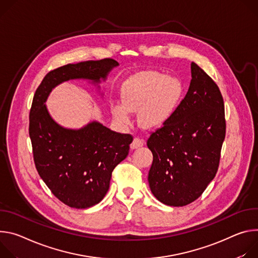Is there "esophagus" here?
Instances as JSON below:
<instances>
[{
	"label": "esophagus",
	"instance_id": "obj_1",
	"mask_svg": "<svg viewBox=\"0 0 258 258\" xmlns=\"http://www.w3.org/2000/svg\"><path fill=\"white\" fill-rule=\"evenodd\" d=\"M144 145H145V141H144V140L140 139L139 137H134V138H133V141H132V144L130 145V148H131L132 150H135V149L141 148Z\"/></svg>",
	"mask_w": 258,
	"mask_h": 258
}]
</instances>
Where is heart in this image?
Instances as JSON below:
<instances>
[{"mask_svg":"<svg viewBox=\"0 0 258 258\" xmlns=\"http://www.w3.org/2000/svg\"><path fill=\"white\" fill-rule=\"evenodd\" d=\"M182 94L181 82L172 76L147 71L138 73L122 86L123 103L113 104L114 119L122 125L130 123V110L138 109V122L146 128L162 126L172 116Z\"/></svg>","mask_w":258,"mask_h":258,"instance_id":"obj_1","label":"heart"}]
</instances>
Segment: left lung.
<instances>
[{"label":"left lung","mask_w":258,"mask_h":258,"mask_svg":"<svg viewBox=\"0 0 258 258\" xmlns=\"http://www.w3.org/2000/svg\"><path fill=\"white\" fill-rule=\"evenodd\" d=\"M187 93L167 122L152 133L149 183L165 205L185 206L214 178L225 137L223 98L215 82L195 62Z\"/></svg>","instance_id":"1"}]
</instances>
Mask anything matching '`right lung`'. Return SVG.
I'll list each match as a JSON object with an SVG mask.
<instances>
[{
    "label": "right lung",
    "mask_w": 258,
    "mask_h": 258,
    "mask_svg": "<svg viewBox=\"0 0 258 258\" xmlns=\"http://www.w3.org/2000/svg\"><path fill=\"white\" fill-rule=\"evenodd\" d=\"M118 66L110 58L63 66L45 76L33 99L28 131L36 168L52 194L72 208L86 209L101 201L133 137L96 121L80 129L64 128L53 120L45 103L56 86L71 80H88L99 88Z\"/></svg>",
    "instance_id": "1"
}]
</instances>
